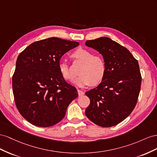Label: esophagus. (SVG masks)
<instances>
[{
  "label": "esophagus",
  "instance_id": "obj_1",
  "mask_svg": "<svg viewBox=\"0 0 157 157\" xmlns=\"http://www.w3.org/2000/svg\"><path fill=\"white\" fill-rule=\"evenodd\" d=\"M78 95L79 96H82V95H84V92L82 91V90H79V89H78Z\"/></svg>",
  "mask_w": 157,
  "mask_h": 157
}]
</instances>
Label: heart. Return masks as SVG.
<instances>
[{
	"label": "heart",
	"mask_w": 157,
	"mask_h": 157,
	"mask_svg": "<svg viewBox=\"0 0 157 157\" xmlns=\"http://www.w3.org/2000/svg\"><path fill=\"white\" fill-rule=\"evenodd\" d=\"M71 58L82 63L78 70L79 76L74 81L76 86L84 87L91 83L97 85L102 82L106 71L105 62L102 56L94 55L90 51L79 48L72 53ZM59 69L62 77L66 81H71L74 78V74L66 60H60Z\"/></svg>",
	"instance_id": "obj_1"
}]
</instances>
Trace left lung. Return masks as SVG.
<instances>
[{
	"mask_svg": "<svg viewBox=\"0 0 157 157\" xmlns=\"http://www.w3.org/2000/svg\"><path fill=\"white\" fill-rule=\"evenodd\" d=\"M86 44L101 54L106 65L102 82L86 93L90 99L86 115L99 126H116L137 104L141 84L138 61L126 47L108 37L89 40Z\"/></svg>",
	"mask_w": 157,
	"mask_h": 157,
	"instance_id": "left-lung-1",
	"label": "left lung"
}]
</instances>
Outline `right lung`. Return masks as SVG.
<instances>
[{"mask_svg": "<svg viewBox=\"0 0 157 157\" xmlns=\"http://www.w3.org/2000/svg\"><path fill=\"white\" fill-rule=\"evenodd\" d=\"M79 44L51 37L31 43L17 56L12 76L13 94L19 113L31 124L42 128L54 126L78 97L76 88L62 77L59 62Z\"/></svg>", "mask_w": 157, "mask_h": 157, "instance_id": "obj_1", "label": "right lung"}]
</instances>
